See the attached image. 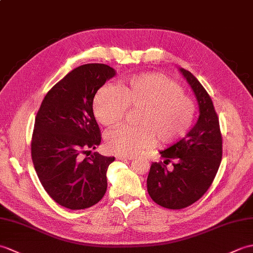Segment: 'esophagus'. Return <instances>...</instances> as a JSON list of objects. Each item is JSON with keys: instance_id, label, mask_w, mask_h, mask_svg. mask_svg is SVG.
<instances>
[{"instance_id": "1", "label": "esophagus", "mask_w": 253, "mask_h": 253, "mask_svg": "<svg viewBox=\"0 0 253 253\" xmlns=\"http://www.w3.org/2000/svg\"><path fill=\"white\" fill-rule=\"evenodd\" d=\"M116 158H117V160H120V161H131V160H133V156L119 155V156H116Z\"/></svg>"}]
</instances>
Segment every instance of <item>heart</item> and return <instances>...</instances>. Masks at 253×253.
I'll return each mask as SVG.
<instances>
[{
  "label": "heart",
  "mask_w": 253,
  "mask_h": 253,
  "mask_svg": "<svg viewBox=\"0 0 253 253\" xmlns=\"http://www.w3.org/2000/svg\"><path fill=\"white\" fill-rule=\"evenodd\" d=\"M127 108L140 109L139 126H121L105 136V146L112 153L125 156L138 154L143 149L180 140L192 127L195 104L183 95V89L162 74H142L123 81L119 87L104 85L97 91L92 111L104 126L119 124Z\"/></svg>",
  "instance_id": "heart-1"
}]
</instances>
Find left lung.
I'll return each mask as SVG.
<instances>
[{
    "instance_id": "obj_1",
    "label": "left lung",
    "mask_w": 253,
    "mask_h": 253,
    "mask_svg": "<svg viewBox=\"0 0 253 253\" xmlns=\"http://www.w3.org/2000/svg\"><path fill=\"white\" fill-rule=\"evenodd\" d=\"M179 72L196 97L199 116L185 138L160 151L164 164L173 161V169L153 163L146 180L148 193L160 206L182 209L198 201L212 183L222 160L219 119L208 92L190 71Z\"/></svg>"
}]
</instances>
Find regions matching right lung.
<instances>
[{"label":"right lung","mask_w":253,"mask_h":253,"mask_svg":"<svg viewBox=\"0 0 253 253\" xmlns=\"http://www.w3.org/2000/svg\"><path fill=\"white\" fill-rule=\"evenodd\" d=\"M115 74L102 63L75 68L47 92L35 117L31 144L35 171L47 194L64 208H89L107 191L108 167L115 157L95 152L82 160V154L101 143L93 97Z\"/></svg>","instance_id":"obj_1"}]
</instances>
